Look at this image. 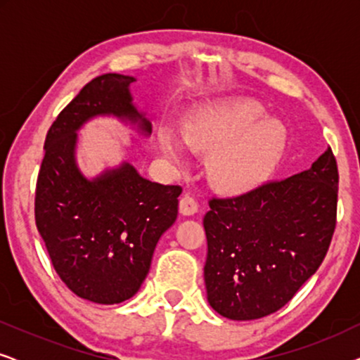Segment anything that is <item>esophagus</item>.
Masks as SVG:
<instances>
[{
	"label": "esophagus",
	"instance_id": "1",
	"mask_svg": "<svg viewBox=\"0 0 360 360\" xmlns=\"http://www.w3.org/2000/svg\"><path fill=\"white\" fill-rule=\"evenodd\" d=\"M198 211V201L190 193H185L180 198V213L184 216H193Z\"/></svg>",
	"mask_w": 360,
	"mask_h": 360
}]
</instances>
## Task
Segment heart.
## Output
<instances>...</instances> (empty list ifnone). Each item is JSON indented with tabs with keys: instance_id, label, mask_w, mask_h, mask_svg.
Instances as JSON below:
<instances>
[{
	"instance_id": "b5f03b06",
	"label": "heart",
	"mask_w": 360,
	"mask_h": 360,
	"mask_svg": "<svg viewBox=\"0 0 360 360\" xmlns=\"http://www.w3.org/2000/svg\"><path fill=\"white\" fill-rule=\"evenodd\" d=\"M287 139L283 124L267 120L264 108L250 100L208 108L185 127L186 144L214 152L211 179L228 193H243L267 179L282 159ZM160 146L170 159H180V144L172 132H160Z\"/></svg>"
}]
</instances>
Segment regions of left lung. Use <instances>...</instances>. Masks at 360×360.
Wrapping results in <instances>:
<instances>
[{
    "mask_svg": "<svg viewBox=\"0 0 360 360\" xmlns=\"http://www.w3.org/2000/svg\"><path fill=\"white\" fill-rule=\"evenodd\" d=\"M338 164L331 147L311 169L233 198H211L205 283L221 316L278 311L316 272L336 228Z\"/></svg>",
    "mask_w": 360,
    "mask_h": 360,
    "instance_id": "left-lung-1",
    "label": "left lung"
}]
</instances>
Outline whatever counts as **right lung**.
Wrapping results in <instances>:
<instances>
[{"instance_id": "add662e5", "label": "right lung", "mask_w": 360, "mask_h": 360, "mask_svg": "<svg viewBox=\"0 0 360 360\" xmlns=\"http://www.w3.org/2000/svg\"><path fill=\"white\" fill-rule=\"evenodd\" d=\"M132 82L105 73L82 88L47 132L36 185V226L53 269L77 297L100 304L134 297L179 214V185L147 180L127 162L91 180L77 165V131L91 117L116 116L152 132L132 105Z\"/></svg>"}]
</instances>
